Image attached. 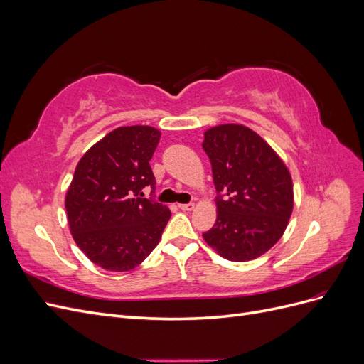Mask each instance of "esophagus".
I'll list each match as a JSON object with an SVG mask.
<instances>
[{
    "instance_id": "esophagus-1",
    "label": "esophagus",
    "mask_w": 364,
    "mask_h": 364,
    "mask_svg": "<svg viewBox=\"0 0 364 364\" xmlns=\"http://www.w3.org/2000/svg\"><path fill=\"white\" fill-rule=\"evenodd\" d=\"M194 203H181L179 205V208L182 209V211H193V209H194Z\"/></svg>"
}]
</instances>
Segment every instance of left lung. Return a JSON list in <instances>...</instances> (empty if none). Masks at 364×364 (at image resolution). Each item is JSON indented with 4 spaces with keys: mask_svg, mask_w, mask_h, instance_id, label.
Returning a JSON list of instances; mask_svg holds the SVG:
<instances>
[{
    "mask_svg": "<svg viewBox=\"0 0 364 364\" xmlns=\"http://www.w3.org/2000/svg\"><path fill=\"white\" fill-rule=\"evenodd\" d=\"M218 197L217 220L203 234L220 257L245 262L278 243L293 211V181L287 165L257 132L220 124L205 132Z\"/></svg>",
    "mask_w": 364,
    "mask_h": 364,
    "instance_id": "8db88e82",
    "label": "left lung"
}]
</instances>
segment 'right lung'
I'll return each mask as SVG.
<instances>
[{
    "label": "right lung",
    "instance_id": "add662e5",
    "mask_svg": "<svg viewBox=\"0 0 364 364\" xmlns=\"http://www.w3.org/2000/svg\"><path fill=\"white\" fill-rule=\"evenodd\" d=\"M161 132L150 126L118 127L87 150L65 196L73 238L95 266L129 272L156 247L170 209L144 197L155 190L150 159Z\"/></svg>",
    "mask_w": 364,
    "mask_h": 364
}]
</instances>
